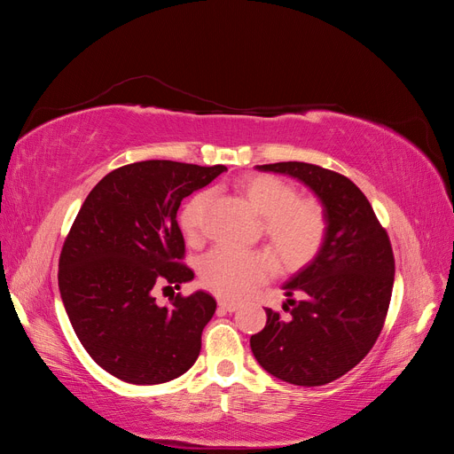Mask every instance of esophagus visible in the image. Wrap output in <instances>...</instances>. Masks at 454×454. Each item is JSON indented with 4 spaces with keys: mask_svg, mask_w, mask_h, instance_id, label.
<instances>
[{
    "mask_svg": "<svg viewBox=\"0 0 454 454\" xmlns=\"http://www.w3.org/2000/svg\"><path fill=\"white\" fill-rule=\"evenodd\" d=\"M217 307H219V310H223V312H235V310H239V305L232 303V301H219Z\"/></svg>",
    "mask_w": 454,
    "mask_h": 454,
    "instance_id": "1",
    "label": "esophagus"
}]
</instances>
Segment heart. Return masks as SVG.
<instances>
[{"label": "heart", "mask_w": 454, "mask_h": 454, "mask_svg": "<svg viewBox=\"0 0 454 454\" xmlns=\"http://www.w3.org/2000/svg\"><path fill=\"white\" fill-rule=\"evenodd\" d=\"M239 191L252 208L263 215V232L277 252L282 267L299 270L320 255L329 235L325 208L314 199H299L297 189L270 174H248L239 182ZM208 195L199 193L180 214V225L189 240L202 235V219ZM274 272L269 250H237L219 246L199 263L204 287L219 297L239 299Z\"/></svg>", "instance_id": "heart-1"}]
</instances>
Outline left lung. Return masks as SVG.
Here are the masks:
<instances>
[{
	"instance_id": "1",
	"label": "left lung",
	"mask_w": 454,
	"mask_h": 454,
	"mask_svg": "<svg viewBox=\"0 0 454 454\" xmlns=\"http://www.w3.org/2000/svg\"><path fill=\"white\" fill-rule=\"evenodd\" d=\"M257 168L309 185L324 204L329 235L320 255L284 286L288 314L267 309V324L252 335L250 347L277 379L322 387L358 365L382 332L395 270L392 244L347 176L297 160Z\"/></svg>"
}]
</instances>
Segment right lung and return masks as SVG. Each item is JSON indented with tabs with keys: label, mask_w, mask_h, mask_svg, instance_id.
Returning a JSON list of instances; mask_svg holds the SVG:
<instances>
[{
	"label": "right lung",
	"mask_w": 454,
	"mask_h": 454,
	"mask_svg": "<svg viewBox=\"0 0 454 454\" xmlns=\"http://www.w3.org/2000/svg\"><path fill=\"white\" fill-rule=\"evenodd\" d=\"M225 170L132 162L104 176L81 206L60 252L59 287L81 345L114 377L160 384L197 362L215 299L177 294L170 307H159L153 290L195 277L184 263L177 208Z\"/></svg>",
	"instance_id": "1"
}]
</instances>
